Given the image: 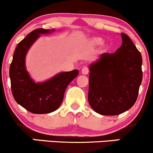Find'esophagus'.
I'll use <instances>...</instances> for the list:
<instances>
[{"label":"esophagus","instance_id":"34e87169","mask_svg":"<svg viewBox=\"0 0 153 153\" xmlns=\"http://www.w3.org/2000/svg\"><path fill=\"white\" fill-rule=\"evenodd\" d=\"M81 73H82V74H83V75H87L88 73H89V68L86 66L83 67L81 70Z\"/></svg>","mask_w":153,"mask_h":153}]
</instances>
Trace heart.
Returning <instances> with one entry per match:
<instances>
[{
	"label": "heart",
	"mask_w": 153,
	"mask_h": 153,
	"mask_svg": "<svg viewBox=\"0 0 153 153\" xmlns=\"http://www.w3.org/2000/svg\"><path fill=\"white\" fill-rule=\"evenodd\" d=\"M102 39L99 38H94L92 39V42L94 44V45H101L102 43Z\"/></svg>",
	"instance_id": "1"
}]
</instances>
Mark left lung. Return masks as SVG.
Segmentation results:
<instances>
[{
  "label": "left lung",
  "instance_id": "1",
  "mask_svg": "<svg viewBox=\"0 0 153 153\" xmlns=\"http://www.w3.org/2000/svg\"><path fill=\"white\" fill-rule=\"evenodd\" d=\"M122 45L114 53H103L91 65L88 101L100 114L118 115L132 107L143 80L141 53L122 33Z\"/></svg>",
  "mask_w": 153,
  "mask_h": 153
}]
</instances>
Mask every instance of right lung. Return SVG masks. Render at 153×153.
<instances>
[{"mask_svg":"<svg viewBox=\"0 0 153 153\" xmlns=\"http://www.w3.org/2000/svg\"><path fill=\"white\" fill-rule=\"evenodd\" d=\"M50 31V29H37L29 33L17 45L10 65L13 98L19 104L33 114H47L57 110L62 102L67 87L79 73L77 70L61 73L42 83H35L29 77L25 68L26 52L40 34Z\"/></svg>","mask_w":153,"mask_h":153,"instance_id":"obj_1","label":"right lung"}]
</instances>
